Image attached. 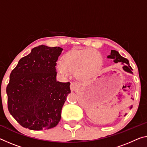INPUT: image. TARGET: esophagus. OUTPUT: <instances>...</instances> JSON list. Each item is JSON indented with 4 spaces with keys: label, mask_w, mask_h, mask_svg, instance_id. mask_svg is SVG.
Listing matches in <instances>:
<instances>
[{
    "label": "esophagus",
    "mask_w": 147,
    "mask_h": 147,
    "mask_svg": "<svg viewBox=\"0 0 147 147\" xmlns=\"http://www.w3.org/2000/svg\"><path fill=\"white\" fill-rule=\"evenodd\" d=\"M70 88H71V90L72 92H73V91H75L78 88V84H77L76 83L73 82L71 84V86H70Z\"/></svg>",
    "instance_id": "1"
}]
</instances>
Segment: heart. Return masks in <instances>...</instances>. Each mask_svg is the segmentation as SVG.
<instances>
[{"label":"heart","instance_id":"1","mask_svg":"<svg viewBox=\"0 0 147 147\" xmlns=\"http://www.w3.org/2000/svg\"><path fill=\"white\" fill-rule=\"evenodd\" d=\"M103 63V58L97 51L91 48L73 50L64 55L62 63L57 64V70L62 76L74 71L78 80L86 81L97 75Z\"/></svg>","mask_w":147,"mask_h":147}]
</instances>
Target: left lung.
<instances>
[{
  "label": "left lung",
  "mask_w": 147,
  "mask_h": 147,
  "mask_svg": "<svg viewBox=\"0 0 147 147\" xmlns=\"http://www.w3.org/2000/svg\"><path fill=\"white\" fill-rule=\"evenodd\" d=\"M107 58H108V59H113V61L116 63H120L124 65L123 69H124L125 71L127 72V73L133 74L132 69L131 66L129 65V61H128L126 58H124L122 56H121L120 53H118V52H117V51L111 50V54L107 56Z\"/></svg>",
  "instance_id": "1"
}]
</instances>
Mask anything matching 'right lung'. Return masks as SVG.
<instances>
[{
    "instance_id": "1",
    "label": "right lung",
    "mask_w": 147,
    "mask_h": 147,
    "mask_svg": "<svg viewBox=\"0 0 147 147\" xmlns=\"http://www.w3.org/2000/svg\"><path fill=\"white\" fill-rule=\"evenodd\" d=\"M63 48L40 45L21 59L6 87L8 109L23 127L31 130L55 127L71 93L70 82L56 80L55 66Z\"/></svg>"
}]
</instances>
